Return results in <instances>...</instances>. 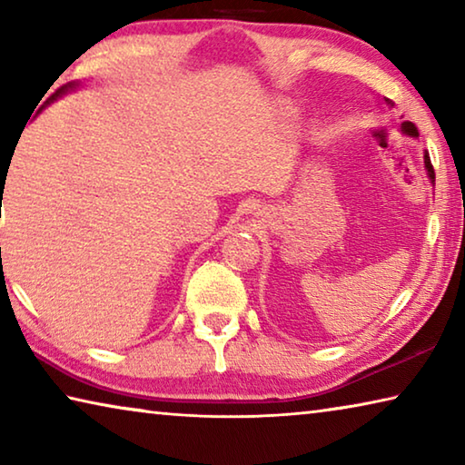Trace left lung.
Here are the masks:
<instances>
[{"label":"left lung","instance_id":"8db88e82","mask_svg":"<svg viewBox=\"0 0 465 465\" xmlns=\"http://www.w3.org/2000/svg\"><path fill=\"white\" fill-rule=\"evenodd\" d=\"M385 106L393 108V102L390 98H385ZM402 133H404V135H411V137H419V129H416V124L414 123H408V121L402 123ZM424 168H427V172H429L430 183H435V170H432V163H430L429 153H424Z\"/></svg>","mask_w":465,"mask_h":465}]
</instances>
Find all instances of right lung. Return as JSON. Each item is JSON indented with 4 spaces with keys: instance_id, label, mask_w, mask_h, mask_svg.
Listing matches in <instances>:
<instances>
[{
    "instance_id": "1",
    "label": "right lung",
    "mask_w": 465,
    "mask_h": 465,
    "mask_svg": "<svg viewBox=\"0 0 465 465\" xmlns=\"http://www.w3.org/2000/svg\"><path fill=\"white\" fill-rule=\"evenodd\" d=\"M63 90H65V88H61V90H59V92H57V94H54V96H53V98H57V96H59V94H61V92H63ZM53 98H51V100H53Z\"/></svg>"
}]
</instances>
